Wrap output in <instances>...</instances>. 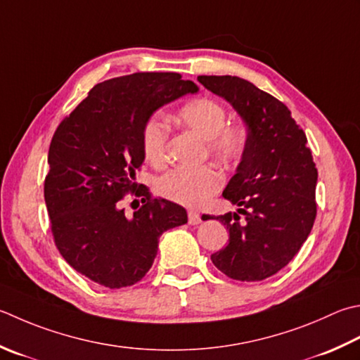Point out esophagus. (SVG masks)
<instances>
[{
	"label": "esophagus",
	"instance_id": "esophagus-1",
	"mask_svg": "<svg viewBox=\"0 0 360 360\" xmlns=\"http://www.w3.org/2000/svg\"><path fill=\"white\" fill-rule=\"evenodd\" d=\"M188 223L190 224H200L201 223V215L195 210H188Z\"/></svg>",
	"mask_w": 360,
	"mask_h": 360
}]
</instances>
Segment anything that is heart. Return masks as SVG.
I'll return each mask as SVG.
<instances>
[{
  "instance_id": "1",
  "label": "heart",
  "mask_w": 360,
  "mask_h": 360,
  "mask_svg": "<svg viewBox=\"0 0 360 360\" xmlns=\"http://www.w3.org/2000/svg\"><path fill=\"white\" fill-rule=\"evenodd\" d=\"M178 118L206 140L209 156L223 164H234L243 158L248 134L240 124H226L228 114L220 103L210 98H198L182 105ZM168 132V124L158 117L151 118L143 129V154L156 168L164 167L167 162ZM221 186L223 178L214 165L178 167L162 176L159 192L167 200L182 206L200 207L218 193Z\"/></svg>"
}]
</instances>
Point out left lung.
Wrapping results in <instances>:
<instances>
[{
	"label": "left lung",
	"instance_id": "1",
	"mask_svg": "<svg viewBox=\"0 0 360 360\" xmlns=\"http://www.w3.org/2000/svg\"><path fill=\"white\" fill-rule=\"evenodd\" d=\"M198 81L229 101L248 126L246 151L223 192L240 209L217 217L229 243L210 259L231 279L262 281L284 269L311 234L319 172L306 134L284 103L237 76Z\"/></svg>",
	"mask_w": 360,
	"mask_h": 360
}]
</instances>
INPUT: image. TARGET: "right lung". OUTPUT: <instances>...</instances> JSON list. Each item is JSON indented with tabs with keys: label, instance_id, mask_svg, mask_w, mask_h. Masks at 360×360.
Masks as SVG:
<instances>
[{
	"label": "right lung",
	"instance_id": "obj_1",
	"mask_svg": "<svg viewBox=\"0 0 360 360\" xmlns=\"http://www.w3.org/2000/svg\"><path fill=\"white\" fill-rule=\"evenodd\" d=\"M198 90L179 73H134L89 91L62 120L48 151L45 202L60 256L94 283L122 288L151 269L162 232L187 223L186 209L136 182L153 112ZM143 195L132 219L119 201Z\"/></svg>",
	"mask_w": 360,
	"mask_h": 360
}]
</instances>
